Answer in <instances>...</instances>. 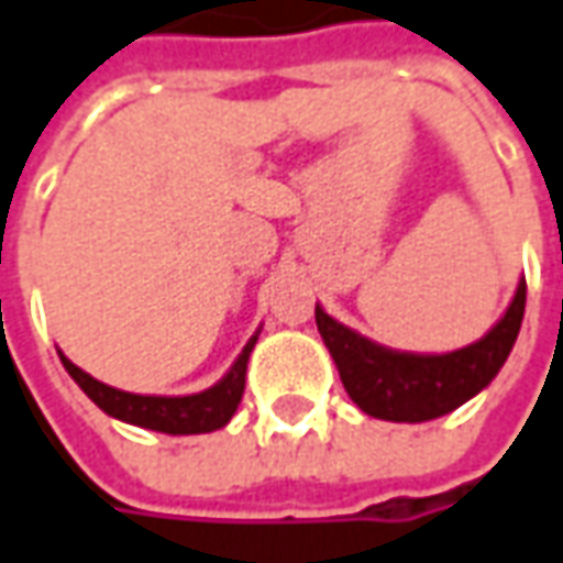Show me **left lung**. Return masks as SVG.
Here are the masks:
<instances>
[{"mask_svg":"<svg viewBox=\"0 0 563 563\" xmlns=\"http://www.w3.org/2000/svg\"><path fill=\"white\" fill-rule=\"evenodd\" d=\"M527 308V283H517L508 311L483 340L445 355L396 352L367 340L314 308L323 345L336 361L342 386L364 415L393 423H423L461 408L486 389L511 355Z\"/></svg>","mask_w":563,"mask_h":563,"instance_id":"1","label":"left lung"}]
</instances>
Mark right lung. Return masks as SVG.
<instances>
[{"label": "right lung", "mask_w": 563, "mask_h": 563, "mask_svg": "<svg viewBox=\"0 0 563 563\" xmlns=\"http://www.w3.org/2000/svg\"><path fill=\"white\" fill-rule=\"evenodd\" d=\"M262 333V330H258ZM258 333L245 342L240 358L233 361V367L223 374L211 389L196 393V396H136V393H124L114 389L108 383H99L89 377L87 371H80L74 361H68L62 352V364L68 371L74 383L87 393L108 417H118L133 427H146L155 433H170V437H192V433H211L230 423V417L236 415L240 401H243L245 389V367H249V355L258 342Z\"/></svg>", "instance_id": "obj_1"}]
</instances>
